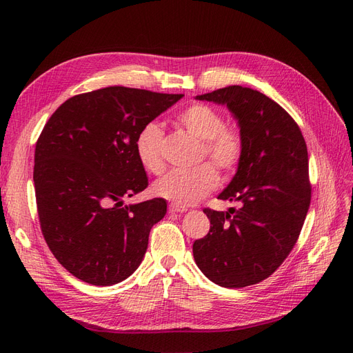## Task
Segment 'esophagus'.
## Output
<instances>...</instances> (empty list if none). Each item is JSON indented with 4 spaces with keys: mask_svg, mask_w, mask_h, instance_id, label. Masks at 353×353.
Masks as SVG:
<instances>
[{
    "mask_svg": "<svg viewBox=\"0 0 353 353\" xmlns=\"http://www.w3.org/2000/svg\"><path fill=\"white\" fill-rule=\"evenodd\" d=\"M168 210H169V213H183V212H187V208L178 206V205H174V203H170Z\"/></svg>",
    "mask_w": 353,
    "mask_h": 353,
    "instance_id": "34e87169",
    "label": "esophagus"
}]
</instances>
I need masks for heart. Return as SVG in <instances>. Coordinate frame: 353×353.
Wrapping results in <instances>:
<instances>
[{"instance_id": "heart-1", "label": "heart", "mask_w": 353, "mask_h": 353, "mask_svg": "<svg viewBox=\"0 0 353 353\" xmlns=\"http://www.w3.org/2000/svg\"><path fill=\"white\" fill-rule=\"evenodd\" d=\"M176 122L201 141L199 160L208 159L225 175L237 169L244 152L243 135L237 128L225 125V119L218 110L208 104L194 103L176 116ZM135 152L148 172H163L162 128L154 122L144 125L137 135ZM212 167L205 163L191 170H174L156 181L154 193L178 206L194 205L218 185V174Z\"/></svg>"}]
</instances>
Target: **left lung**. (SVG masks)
<instances>
[{
    "mask_svg": "<svg viewBox=\"0 0 353 353\" xmlns=\"http://www.w3.org/2000/svg\"><path fill=\"white\" fill-rule=\"evenodd\" d=\"M197 100L227 104L244 152L236 176L218 196L241 208L203 209L210 230L194 241V261L218 285H252L276 271L302 231L312 190L305 138L279 103L256 90L230 85Z\"/></svg>",
    "mask_w": 353,
    "mask_h": 353,
    "instance_id": "left-lung-1",
    "label": "left lung"
}]
</instances>
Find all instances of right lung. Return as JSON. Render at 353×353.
<instances>
[{
  "mask_svg": "<svg viewBox=\"0 0 353 353\" xmlns=\"http://www.w3.org/2000/svg\"><path fill=\"white\" fill-rule=\"evenodd\" d=\"M183 94L108 87L78 94L51 114L35 145L34 184L42 236L77 279L113 285L141 263L166 201L123 206L148 185L135 140Z\"/></svg>",
  "mask_w": 353,
  "mask_h": 353,
  "instance_id": "add662e5",
  "label": "right lung"
}]
</instances>
